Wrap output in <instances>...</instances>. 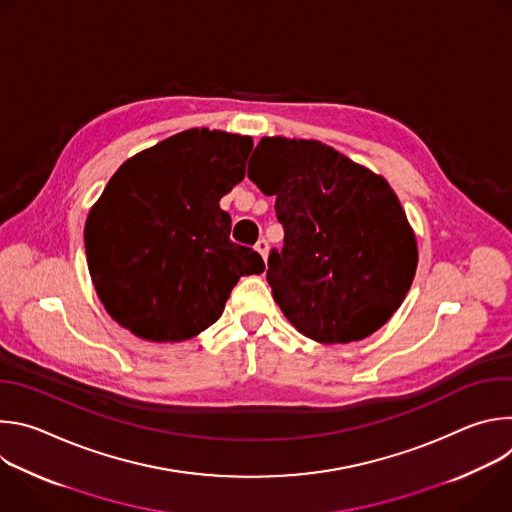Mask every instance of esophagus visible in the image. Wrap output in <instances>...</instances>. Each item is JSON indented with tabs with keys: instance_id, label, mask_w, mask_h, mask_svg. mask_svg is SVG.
Returning <instances> with one entry per match:
<instances>
[{
	"instance_id": "34e87169",
	"label": "esophagus",
	"mask_w": 512,
	"mask_h": 512,
	"mask_svg": "<svg viewBox=\"0 0 512 512\" xmlns=\"http://www.w3.org/2000/svg\"><path fill=\"white\" fill-rule=\"evenodd\" d=\"M255 249L259 251V255L263 257V261H267V253H269V243H267L265 239H259V241H257V245H255Z\"/></svg>"
}]
</instances>
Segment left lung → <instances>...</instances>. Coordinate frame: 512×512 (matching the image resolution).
Here are the masks:
<instances>
[{
  "mask_svg": "<svg viewBox=\"0 0 512 512\" xmlns=\"http://www.w3.org/2000/svg\"><path fill=\"white\" fill-rule=\"evenodd\" d=\"M249 178L275 196L283 249L269 255L273 300L322 344L371 336L403 304L417 241L389 182L316 139L261 137Z\"/></svg>",
  "mask_w": 512,
  "mask_h": 512,
  "instance_id": "1",
  "label": "left lung"
}]
</instances>
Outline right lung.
<instances>
[{"label": "right lung", "mask_w": 512, "mask_h": 512, "mask_svg": "<svg viewBox=\"0 0 512 512\" xmlns=\"http://www.w3.org/2000/svg\"><path fill=\"white\" fill-rule=\"evenodd\" d=\"M249 135L186 129L123 162L93 204L85 251L107 314L150 342H182L221 318L261 255L231 241L221 198L245 178Z\"/></svg>", "instance_id": "obj_1"}]
</instances>
